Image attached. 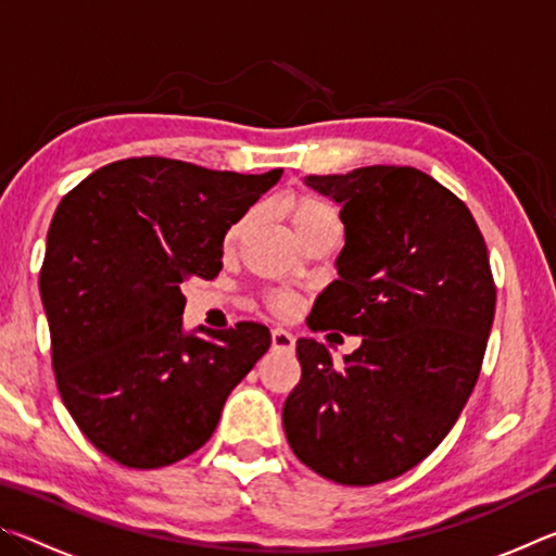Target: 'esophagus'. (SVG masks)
<instances>
[{
    "instance_id": "esophagus-1",
    "label": "esophagus",
    "mask_w": 556,
    "mask_h": 556,
    "mask_svg": "<svg viewBox=\"0 0 556 556\" xmlns=\"http://www.w3.org/2000/svg\"><path fill=\"white\" fill-rule=\"evenodd\" d=\"M294 343H296V338L291 336L289 331H285V328H275V331H271V348H275V351H294Z\"/></svg>"
}]
</instances>
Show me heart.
Instances as JSON below:
<instances>
[{"label": "heart", "mask_w": 556, "mask_h": 556, "mask_svg": "<svg viewBox=\"0 0 556 556\" xmlns=\"http://www.w3.org/2000/svg\"><path fill=\"white\" fill-rule=\"evenodd\" d=\"M281 213H285L289 228H291V232H294V238L299 242L308 238V235L321 232V230H341V220H338L336 211L328 203H324L321 199H316V195H306V193L289 195V199L281 203ZM244 223L248 220H240L232 225L228 232V242L238 238L244 228ZM271 304H275L277 312H291L294 299H291L289 294H279L271 299Z\"/></svg>", "instance_id": "obj_1"}]
</instances>
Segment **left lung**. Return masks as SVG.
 Here are the masks:
<instances>
[{
    "mask_svg": "<svg viewBox=\"0 0 556 556\" xmlns=\"http://www.w3.org/2000/svg\"><path fill=\"white\" fill-rule=\"evenodd\" d=\"M341 208L338 279L316 296L312 331L363 336L333 368L299 338L301 380L281 421L301 464L341 485H375L425 460L456 425L495 316L485 240L448 188L412 166L304 176Z\"/></svg>",
    "mask_w": 556,
    "mask_h": 556,
    "instance_id": "obj_1",
    "label": "left lung"
}]
</instances>
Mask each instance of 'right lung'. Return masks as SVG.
Here are the masks:
<instances>
[{
	"label": "right lung",
	"instance_id": "add662e5",
	"mask_svg": "<svg viewBox=\"0 0 556 556\" xmlns=\"http://www.w3.org/2000/svg\"><path fill=\"white\" fill-rule=\"evenodd\" d=\"M281 178L162 156L98 168L53 213L39 277L55 384L75 425L117 464L162 468L213 437L271 336L184 326V281L223 269V240Z\"/></svg>",
	"mask_w": 556,
	"mask_h": 556
}]
</instances>
